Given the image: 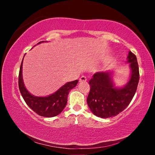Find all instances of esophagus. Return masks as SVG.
<instances>
[{
  "instance_id": "obj_1",
  "label": "esophagus",
  "mask_w": 155,
  "mask_h": 155,
  "mask_svg": "<svg viewBox=\"0 0 155 155\" xmlns=\"http://www.w3.org/2000/svg\"><path fill=\"white\" fill-rule=\"evenodd\" d=\"M86 81H87V78H86L85 77H84V76H82V77H81L79 79L80 82H85Z\"/></svg>"
}]
</instances>
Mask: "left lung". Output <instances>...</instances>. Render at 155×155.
Segmentation results:
<instances>
[{"instance_id": "8db88e82", "label": "left lung", "mask_w": 155, "mask_h": 155, "mask_svg": "<svg viewBox=\"0 0 155 155\" xmlns=\"http://www.w3.org/2000/svg\"><path fill=\"white\" fill-rule=\"evenodd\" d=\"M128 63H130V80L124 87H114L111 72H96L90 80V91L87 102L91 111L96 116L108 118L115 116L127 108L137 90L140 72L135 54L129 51Z\"/></svg>"}]
</instances>
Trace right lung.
Segmentation results:
<instances>
[{"label":"right lung","instance_id":"add662e5","mask_svg":"<svg viewBox=\"0 0 155 155\" xmlns=\"http://www.w3.org/2000/svg\"><path fill=\"white\" fill-rule=\"evenodd\" d=\"M40 41L38 44L43 42ZM22 62L21 63L19 77H18V86L23 99L27 105L35 112L37 114L46 117H52L59 115L67 104L68 95L70 91L77 85L78 80H75L65 83L64 86L57 90L55 93L46 97L34 96L28 92L25 88L22 80Z\"/></svg>","mask_w":155,"mask_h":155}]
</instances>
